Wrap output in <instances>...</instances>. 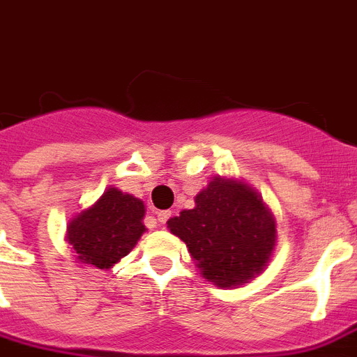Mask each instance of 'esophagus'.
<instances>
[{
    "instance_id": "34e87169",
    "label": "esophagus",
    "mask_w": 357,
    "mask_h": 357,
    "mask_svg": "<svg viewBox=\"0 0 357 357\" xmlns=\"http://www.w3.org/2000/svg\"><path fill=\"white\" fill-rule=\"evenodd\" d=\"M155 216H158L159 224H165L170 218V211H155Z\"/></svg>"
}]
</instances>
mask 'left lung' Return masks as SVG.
<instances>
[{"mask_svg": "<svg viewBox=\"0 0 357 357\" xmlns=\"http://www.w3.org/2000/svg\"><path fill=\"white\" fill-rule=\"evenodd\" d=\"M187 244L199 275L218 288H240L268 268L277 222L257 190L242 179L214 176L196 194L194 208L167 222Z\"/></svg>", "mask_w": 357, "mask_h": 357, "instance_id": "8db88e82", "label": "left lung"}]
</instances>
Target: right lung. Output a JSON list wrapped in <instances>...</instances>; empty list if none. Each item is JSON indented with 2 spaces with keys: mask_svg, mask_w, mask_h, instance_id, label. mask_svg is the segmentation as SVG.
<instances>
[{
  "mask_svg": "<svg viewBox=\"0 0 357 357\" xmlns=\"http://www.w3.org/2000/svg\"><path fill=\"white\" fill-rule=\"evenodd\" d=\"M144 204L117 187H108L93 205L68 222L66 242L80 266L108 271L135 248L146 231Z\"/></svg>",
  "mask_w": 357,
  "mask_h": 357,
  "instance_id": "right-lung-1",
  "label": "right lung"
}]
</instances>
